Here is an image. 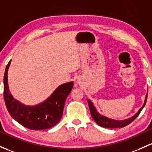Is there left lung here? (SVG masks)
Returning <instances> with one entry per match:
<instances>
[{
    "label": "left lung",
    "instance_id": "8db88e82",
    "mask_svg": "<svg viewBox=\"0 0 152 152\" xmlns=\"http://www.w3.org/2000/svg\"><path fill=\"white\" fill-rule=\"evenodd\" d=\"M147 95L148 94H146V98H145V102L144 104L143 105V106L140 108L139 111L136 113L133 116H132L131 118H129L127 119H124V120H121V121H117L114 120V119H108V118L105 117V116H102V115L99 114L97 112L96 109H95V106H94L93 104H92V102L89 100H87V102H88L89 108V110H90L91 115H92V119L95 120V122L98 124L100 127H105V128H121V127H124L125 126L128 125L129 124H130L132 121L135 120L136 119L137 116L140 114V111H142V109L143 108V107L145 106L146 103V100H147Z\"/></svg>",
    "mask_w": 152,
    "mask_h": 152
}]
</instances>
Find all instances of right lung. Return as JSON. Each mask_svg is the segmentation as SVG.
<instances>
[{"instance_id":"1","label":"right lung","mask_w":152,"mask_h":152,"mask_svg":"<svg viewBox=\"0 0 152 152\" xmlns=\"http://www.w3.org/2000/svg\"><path fill=\"white\" fill-rule=\"evenodd\" d=\"M11 60L6 65L4 77V97L6 106L12 117L26 128L33 130L51 128L61 119L67 97L71 92L73 82L62 84L44 102L35 106H25L14 100L8 86V69Z\"/></svg>"}]
</instances>
